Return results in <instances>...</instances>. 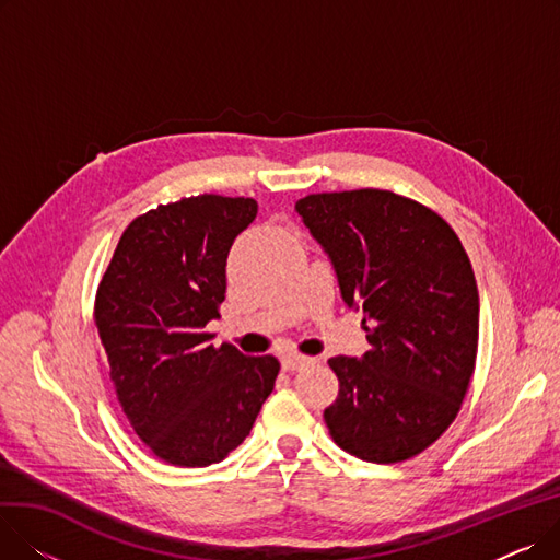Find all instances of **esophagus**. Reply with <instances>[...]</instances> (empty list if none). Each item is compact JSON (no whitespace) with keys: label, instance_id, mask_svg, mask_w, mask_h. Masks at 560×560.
Listing matches in <instances>:
<instances>
[{"label":"esophagus","instance_id":"obj_1","mask_svg":"<svg viewBox=\"0 0 560 560\" xmlns=\"http://www.w3.org/2000/svg\"><path fill=\"white\" fill-rule=\"evenodd\" d=\"M313 359H308V357H302V354H285L283 359H281V368L285 370V372H295V370H302L304 365H308Z\"/></svg>","mask_w":560,"mask_h":560}]
</instances>
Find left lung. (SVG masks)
<instances>
[{"mask_svg":"<svg viewBox=\"0 0 560 560\" xmlns=\"http://www.w3.org/2000/svg\"><path fill=\"white\" fill-rule=\"evenodd\" d=\"M295 211L331 258L342 302L363 308L370 342L361 359H329L334 443L368 463L413 458L454 422L475 374L472 262L443 218L390 190L308 195Z\"/></svg>","mask_w":560,"mask_h":560,"instance_id":"8db88e82","label":"left lung"}]
</instances>
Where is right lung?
Masks as SVG:
<instances>
[{
	"label": "right lung",
	"mask_w": 560,
	"mask_h": 560,
	"mask_svg": "<svg viewBox=\"0 0 560 560\" xmlns=\"http://www.w3.org/2000/svg\"><path fill=\"white\" fill-rule=\"evenodd\" d=\"M258 213L252 197L197 195L136 218L100 281L95 325L117 401L165 463H220L249 435L279 361L206 331L220 317L226 256Z\"/></svg>",
	"instance_id": "right-lung-1"
}]
</instances>
